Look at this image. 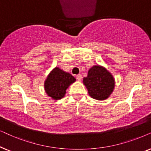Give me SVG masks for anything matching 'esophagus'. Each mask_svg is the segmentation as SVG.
I'll return each mask as SVG.
<instances>
[{
    "instance_id": "34e87169",
    "label": "esophagus",
    "mask_w": 151,
    "mask_h": 151,
    "mask_svg": "<svg viewBox=\"0 0 151 151\" xmlns=\"http://www.w3.org/2000/svg\"><path fill=\"white\" fill-rule=\"evenodd\" d=\"M77 79L79 81H81V79H82V76L81 75V74H78V75H77Z\"/></svg>"
}]
</instances>
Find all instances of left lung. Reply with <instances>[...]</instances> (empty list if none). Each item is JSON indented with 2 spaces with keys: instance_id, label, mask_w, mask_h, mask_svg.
<instances>
[{
  "instance_id": "left-lung-1",
  "label": "left lung",
  "mask_w": 151,
  "mask_h": 151,
  "mask_svg": "<svg viewBox=\"0 0 151 151\" xmlns=\"http://www.w3.org/2000/svg\"><path fill=\"white\" fill-rule=\"evenodd\" d=\"M83 83L88 94L94 99L103 101L108 99L113 92L115 81L112 74L102 65L92 66L84 77Z\"/></svg>"
}]
</instances>
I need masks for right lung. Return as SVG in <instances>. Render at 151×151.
<instances>
[{
    "label": "right lung",
    "mask_w": 151,
    "mask_h": 151,
    "mask_svg": "<svg viewBox=\"0 0 151 151\" xmlns=\"http://www.w3.org/2000/svg\"><path fill=\"white\" fill-rule=\"evenodd\" d=\"M76 81L71 74L59 67L51 70L44 81L45 93L53 100H59L65 95L66 90Z\"/></svg>",
    "instance_id": "right-lung-1"
}]
</instances>
